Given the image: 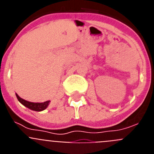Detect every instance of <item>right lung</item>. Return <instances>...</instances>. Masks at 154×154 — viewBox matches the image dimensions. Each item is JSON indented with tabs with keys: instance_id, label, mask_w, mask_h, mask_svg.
I'll use <instances>...</instances> for the list:
<instances>
[{
	"instance_id": "right-lung-1",
	"label": "right lung",
	"mask_w": 154,
	"mask_h": 154,
	"mask_svg": "<svg viewBox=\"0 0 154 154\" xmlns=\"http://www.w3.org/2000/svg\"><path fill=\"white\" fill-rule=\"evenodd\" d=\"M16 96H17L18 101L21 104L24 105V106H26L27 108L30 109L31 110H34V111H37V112H40V111L45 109L48 106L50 103V101H46L44 102V103H31V102H28L27 100L21 99L17 94H16Z\"/></svg>"
}]
</instances>
